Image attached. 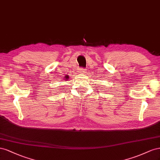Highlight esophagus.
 <instances>
[{
	"label": "esophagus",
	"instance_id": "esophagus-1",
	"mask_svg": "<svg viewBox=\"0 0 160 160\" xmlns=\"http://www.w3.org/2000/svg\"><path fill=\"white\" fill-rule=\"evenodd\" d=\"M80 70V73H82V74L86 72V69H84V68H81Z\"/></svg>",
	"mask_w": 160,
	"mask_h": 160
}]
</instances>
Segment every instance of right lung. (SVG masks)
<instances>
[{
  "label": "right lung",
  "instance_id": "right-lung-1",
  "mask_svg": "<svg viewBox=\"0 0 160 160\" xmlns=\"http://www.w3.org/2000/svg\"><path fill=\"white\" fill-rule=\"evenodd\" d=\"M64 78V80H66V81H67V80H68V78H68V76H65L64 78Z\"/></svg>",
  "mask_w": 160,
  "mask_h": 160
}]
</instances>
